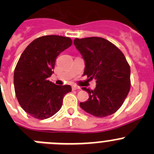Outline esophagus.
Here are the masks:
<instances>
[{
  "label": "esophagus",
  "instance_id": "esophagus-1",
  "mask_svg": "<svg viewBox=\"0 0 154 154\" xmlns=\"http://www.w3.org/2000/svg\"><path fill=\"white\" fill-rule=\"evenodd\" d=\"M80 87H78V86L77 85H73L72 86V90H80Z\"/></svg>",
  "mask_w": 154,
  "mask_h": 154
}]
</instances>
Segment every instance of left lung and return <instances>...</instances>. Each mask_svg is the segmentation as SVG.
<instances>
[{
	"label": "left lung",
	"mask_w": 154,
	"mask_h": 154,
	"mask_svg": "<svg viewBox=\"0 0 154 154\" xmlns=\"http://www.w3.org/2000/svg\"><path fill=\"white\" fill-rule=\"evenodd\" d=\"M74 44L85 61L84 75L97 80L87 101L80 103L82 109L96 117L116 112L122 106L131 87L130 66L117 47L100 37L75 38Z\"/></svg>",
	"instance_id": "obj_1"
}]
</instances>
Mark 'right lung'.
Here are the masks:
<instances>
[{"instance_id": "right-lung-1", "label": "right lung", "mask_w": 154, "mask_h": 154, "mask_svg": "<svg viewBox=\"0 0 154 154\" xmlns=\"http://www.w3.org/2000/svg\"><path fill=\"white\" fill-rule=\"evenodd\" d=\"M71 45L68 37L44 35L33 40L21 54L14 70V90L21 107L32 117L54 116L65 94L71 91L70 85H55L48 80L58 54Z\"/></svg>"}]
</instances>
